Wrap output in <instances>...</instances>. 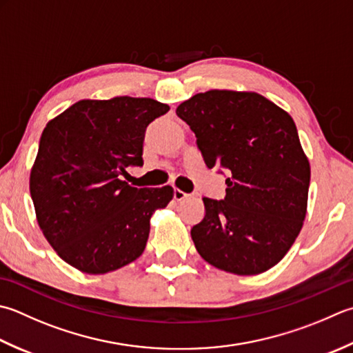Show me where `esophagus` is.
I'll return each instance as SVG.
<instances>
[{"label": "esophagus", "instance_id": "obj_1", "mask_svg": "<svg viewBox=\"0 0 353 353\" xmlns=\"http://www.w3.org/2000/svg\"><path fill=\"white\" fill-rule=\"evenodd\" d=\"M186 197H188V194H186L185 191L179 190V188H176V190H174V199L177 200V202H182V200H185Z\"/></svg>", "mask_w": 353, "mask_h": 353}]
</instances>
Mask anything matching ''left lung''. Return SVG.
<instances>
[{
    "label": "left lung",
    "instance_id": "obj_1",
    "mask_svg": "<svg viewBox=\"0 0 353 353\" xmlns=\"http://www.w3.org/2000/svg\"><path fill=\"white\" fill-rule=\"evenodd\" d=\"M176 113L206 167L230 174L225 200L203 199L205 217L191 230L197 252L225 272H266L291 250L307 211L310 165L294 119L265 96L234 90L197 93Z\"/></svg>",
    "mask_w": 353,
    "mask_h": 353
}]
</instances>
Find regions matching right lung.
Here are the masks:
<instances>
[{
	"label": "right lung",
	"instance_id": "right-lung-1",
	"mask_svg": "<svg viewBox=\"0 0 353 353\" xmlns=\"http://www.w3.org/2000/svg\"><path fill=\"white\" fill-rule=\"evenodd\" d=\"M168 110L150 98L82 99L47 122L30 196L41 231L65 263L101 275L141 257L150 219L174 190L134 188L121 176L143 163L145 130Z\"/></svg>",
	"mask_w": 353,
	"mask_h": 353
}]
</instances>
